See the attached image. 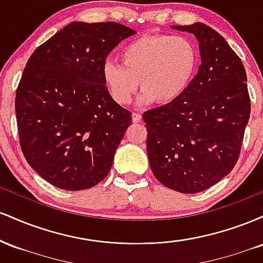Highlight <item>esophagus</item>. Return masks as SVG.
I'll return each instance as SVG.
<instances>
[{"mask_svg":"<svg viewBox=\"0 0 263 263\" xmlns=\"http://www.w3.org/2000/svg\"><path fill=\"white\" fill-rule=\"evenodd\" d=\"M132 121H134V123H138L141 121V115L138 112H134L132 114Z\"/></svg>","mask_w":263,"mask_h":263,"instance_id":"1","label":"esophagus"}]
</instances>
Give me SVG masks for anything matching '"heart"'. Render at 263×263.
Listing matches in <instances>:
<instances>
[{
	"label": "heart",
	"mask_w": 263,
	"mask_h": 263,
	"mask_svg": "<svg viewBox=\"0 0 263 263\" xmlns=\"http://www.w3.org/2000/svg\"><path fill=\"white\" fill-rule=\"evenodd\" d=\"M120 60L105 63L102 68L105 85L117 104H128L140 85L141 104L155 100L170 104L192 83L199 52L194 42L184 35L152 34L128 42Z\"/></svg>",
	"instance_id": "obj_1"
}]
</instances>
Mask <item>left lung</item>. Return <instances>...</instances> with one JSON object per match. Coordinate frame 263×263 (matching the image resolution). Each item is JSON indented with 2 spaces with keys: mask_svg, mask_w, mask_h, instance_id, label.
I'll list each match as a JSON object with an SVG mask.
<instances>
[{
  "mask_svg": "<svg viewBox=\"0 0 263 263\" xmlns=\"http://www.w3.org/2000/svg\"><path fill=\"white\" fill-rule=\"evenodd\" d=\"M173 28L195 35L201 64L182 96L143 114L147 153L159 183L194 194L235 167L251 101L245 68L224 37L204 23Z\"/></svg>",
  "mask_w": 263,
  "mask_h": 263,
  "instance_id": "left-lung-1",
  "label": "left lung"
}]
</instances>
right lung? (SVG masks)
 I'll use <instances>...</instances> for the list:
<instances>
[{
    "mask_svg": "<svg viewBox=\"0 0 263 263\" xmlns=\"http://www.w3.org/2000/svg\"><path fill=\"white\" fill-rule=\"evenodd\" d=\"M135 33L116 22H73L29 57L14 104L21 149L57 188L83 190L107 177L132 117L111 98L102 68Z\"/></svg>",
    "mask_w": 263,
    "mask_h": 263,
    "instance_id": "1",
    "label": "right lung"
}]
</instances>
